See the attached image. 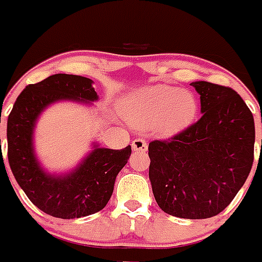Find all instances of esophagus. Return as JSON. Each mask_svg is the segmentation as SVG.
<instances>
[{"instance_id":"obj_1","label":"esophagus","mask_w":262,"mask_h":262,"mask_svg":"<svg viewBox=\"0 0 262 262\" xmlns=\"http://www.w3.org/2000/svg\"><path fill=\"white\" fill-rule=\"evenodd\" d=\"M132 148L135 149V151H141L145 152L148 149V144L145 140L143 139H136L132 141Z\"/></svg>"}]
</instances>
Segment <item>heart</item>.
Segmentation results:
<instances>
[{"label":"heart","mask_w":262,"mask_h":262,"mask_svg":"<svg viewBox=\"0 0 262 262\" xmlns=\"http://www.w3.org/2000/svg\"><path fill=\"white\" fill-rule=\"evenodd\" d=\"M122 113L135 126L147 129L158 125L164 135H175L194 121L199 100L190 91L155 85L129 96L123 102Z\"/></svg>","instance_id":"b5f03b06"}]
</instances>
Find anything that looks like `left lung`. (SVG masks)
Returning <instances> with one entry per match:
<instances>
[{
  "label": "left lung",
  "mask_w": 262,
  "mask_h": 262,
  "mask_svg": "<svg viewBox=\"0 0 262 262\" xmlns=\"http://www.w3.org/2000/svg\"><path fill=\"white\" fill-rule=\"evenodd\" d=\"M191 85L203 115L172 137L149 143V179L162 211L208 219L224 211L248 179L256 132L252 111L232 88L208 81Z\"/></svg>",
  "instance_id": "1"
}]
</instances>
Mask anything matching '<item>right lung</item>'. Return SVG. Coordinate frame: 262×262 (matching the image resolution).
<instances>
[{
	"mask_svg": "<svg viewBox=\"0 0 262 262\" xmlns=\"http://www.w3.org/2000/svg\"><path fill=\"white\" fill-rule=\"evenodd\" d=\"M59 99L92 102L98 99V94L91 79L65 73L27 85L8 117V160L31 203L47 215L75 219L106 207L114 190L115 178L127 163L132 148H95L72 174L47 175L35 159L32 129L40 111Z\"/></svg>",
	"mask_w": 262,
	"mask_h": 262,
	"instance_id": "obj_1",
	"label": "right lung"
}]
</instances>
